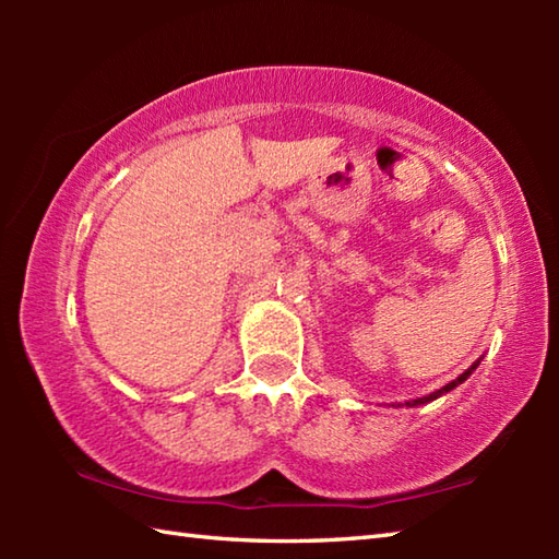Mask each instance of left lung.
<instances>
[{"mask_svg": "<svg viewBox=\"0 0 559 559\" xmlns=\"http://www.w3.org/2000/svg\"><path fill=\"white\" fill-rule=\"evenodd\" d=\"M480 359H484V357H478V359H476V362H473V365L468 367V370H466V372H463V374H459V377H456V380H451L449 384H443V386H441V390H437V392H431V394H427V396H416V400H409V402H404V404H406V406H419V404H429V402H433V400H439V396H441V394H449L451 390H456V386H459V384H463V382H466V380H468V377L473 374V370H476V367L480 365ZM392 406H394V404H392ZM396 406H400V404H396Z\"/></svg>", "mask_w": 559, "mask_h": 559, "instance_id": "8db88e82", "label": "left lung"}]
</instances>
